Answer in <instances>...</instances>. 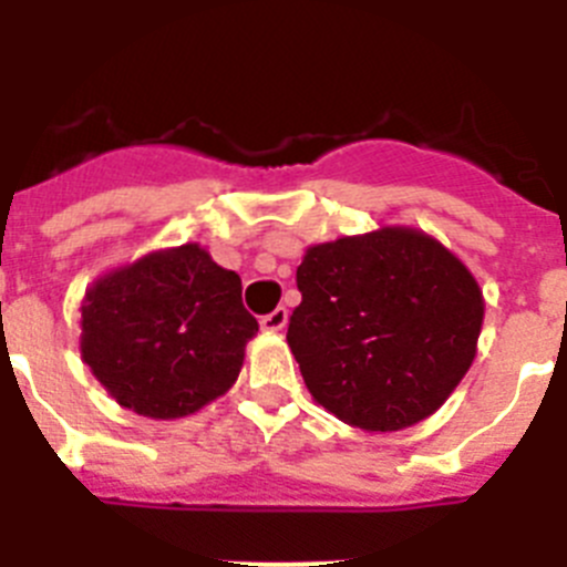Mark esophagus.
<instances>
[{
  "instance_id": "1",
  "label": "esophagus",
  "mask_w": 567,
  "mask_h": 567,
  "mask_svg": "<svg viewBox=\"0 0 567 567\" xmlns=\"http://www.w3.org/2000/svg\"><path fill=\"white\" fill-rule=\"evenodd\" d=\"M287 320H289V312L284 307H278L275 312H269L260 318V329H264V332H284Z\"/></svg>"
}]
</instances>
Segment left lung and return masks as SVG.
I'll use <instances>...</instances> for the list:
<instances>
[{
	"label": "left lung",
	"mask_w": 567,
	"mask_h": 567,
	"mask_svg": "<svg viewBox=\"0 0 567 567\" xmlns=\"http://www.w3.org/2000/svg\"><path fill=\"white\" fill-rule=\"evenodd\" d=\"M298 289L289 349L315 403L354 429L400 432L432 417L474 363L483 289L423 229L315 244Z\"/></svg>",
	"instance_id": "8db88e82"
}]
</instances>
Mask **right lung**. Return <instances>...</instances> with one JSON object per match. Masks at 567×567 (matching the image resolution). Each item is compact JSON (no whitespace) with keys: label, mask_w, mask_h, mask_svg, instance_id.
Returning <instances> with one entry per match:
<instances>
[{"label":"right lung","mask_w":567,"mask_h":567,"mask_svg":"<svg viewBox=\"0 0 567 567\" xmlns=\"http://www.w3.org/2000/svg\"><path fill=\"white\" fill-rule=\"evenodd\" d=\"M255 332L238 275L202 244H182L93 280L79 349L115 403L175 420L233 389Z\"/></svg>","instance_id":"right-lung-1"}]
</instances>
